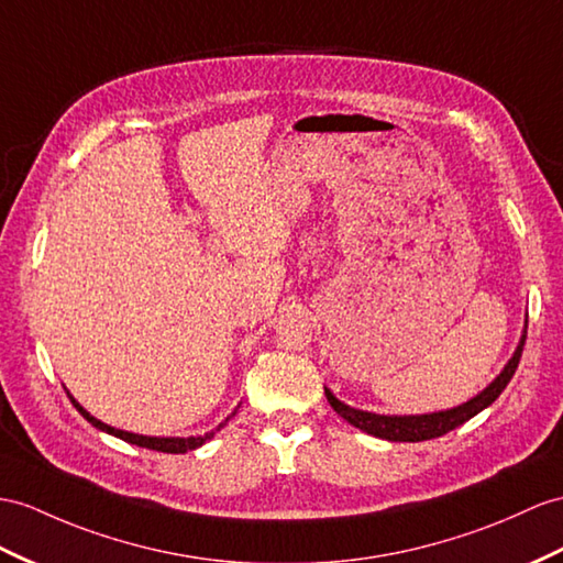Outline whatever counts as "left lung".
<instances>
[{
  "label": "left lung",
  "mask_w": 563,
  "mask_h": 563,
  "mask_svg": "<svg viewBox=\"0 0 563 563\" xmlns=\"http://www.w3.org/2000/svg\"><path fill=\"white\" fill-rule=\"evenodd\" d=\"M526 332H528V324H526L523 336H520L518 346L511 355V361L504 365L497 379L492 382L489 387L479 391L477 396H473L471 401H465L456 408L437 410V413H424V416H379V413H367V410L346 406L344 401H339L327 387H324V396H327L329 406H332L346 422H351L353 428H358L373 437H379V440H389V442L434 440V437H442L451 430H456L459 424L471 420L473 416L479 413V410H485L487 406H492L499 399V394L506 389V385H509L514 373H516V367L520 363V353H523V346H526Z\"/></svg>",
  "instance_id": "obj_1"
}]
</instances>
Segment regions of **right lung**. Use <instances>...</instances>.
Segmentation results:
<instances>
[{"instance_id": "obj_1", "label": "right lung", "mask_w": 563, "mask_h": 563, "mask_svg": "<svg viewBox=\"0 0 563 563\" xmlns=\"http://www.w3.org/2000/svg\"><path fill=\"white\" fill-rule=\"evenodd\" d=\"M68 394V391H66ZM68 399H71V404L76 406V410L80 416H84L90 424H95V428L107 432V434H114L119 437V440L129 442V444H135V446H145V449H153V451H162V454H186V451H194L198 446H202L208 440H212L214 432H205L200 437H145V434H135V432H126V430H117L112 428V424H107L98 418H92L88 410L80 406L71 394H68ZM219 428H224V422L219 424ZM217 428V430H219Z\"/></svg>"}]
</instances>
